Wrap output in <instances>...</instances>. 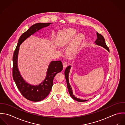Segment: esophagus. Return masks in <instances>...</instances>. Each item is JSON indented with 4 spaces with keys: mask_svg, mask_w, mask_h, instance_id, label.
<instances>
[{
    "mask_svg": "<svg viewBox=\"0 0 125 125\" xmlns=\"http://www.w3.org/2000/svg\"><path fill=\"white\" fill-rule=\"evenodd\" d=\"M63 68L64 69H65L67 67V63L66 61H64L63 63Z\"/></svg>",
    "mask_w": 125,
    "mask_h": 125,
    "instance_id": "1",
    "label": "esophagus"
}]
</instances>
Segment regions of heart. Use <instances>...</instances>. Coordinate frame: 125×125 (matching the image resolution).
I'll return each mask as SVG.
<instances>
[{
    "label": "heart",
    "mask_w": 125,
    "mask_h": 125,
    "mask_svg": "<svg viewBox=\"0 0 125 125\" xmlns=\"http://www.w3.org/2000/svg\"><path fill=\"white\" fill-rule=\"evenodd\" d=\"M77 32L73 29H67L63 31L60 35L59 45L63 46L68 44L76 35ZM84 38L82 34H78L73 42L70 44L67 49V52L70 55L74 54L77 50L78 47Z\"/></svg>",
    "instance_id": "1"
}]
</instances>
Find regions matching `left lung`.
Returning <instances> with one entry per match:
<instances>
[{"instance_id":"obj_1","label":"left lung","mask_w":125,"mask_h":125,"mask_svg":"<svg viewBox=\"0 0 125 125\" xmlns=\"http://www.w3.org/2000/svg\"><path fill=\"white\" fill-rule=\"evenodd\" d=\"M97 34V39L96 40V41H95V43H96V45L101 46L103 47H104V48H105L106 50H107L108 51H109V48L107 47L106 42H105V40L104 38V37L102 35H101V34L99 33L98 32L96 33ZM71 66H69L68 67H67V68L66 69L65 71V78L66 79V82H67V88L69 92V94H70V96L72 97V98H73V99H74L75 100L78 101V102H85L87 101V100H82V99H80L79 98H77V97H76L73 93L72 92V87L69 83V72H70V70L71 69Z\"/></svg>"}]
</instances>
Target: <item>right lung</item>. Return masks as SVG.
<instances>
[{"mask_svg":"<svg viewBox=\"0 0 125 125\" xmlns=\"http://www.w3.org/2000/svg\"><path fill=\"white\" fill-rule=\"evenodd\" d=\"M52 23H38L32 25L19 37L13 55V79L22 95L27 99L33 102L40 101L49 95L53 86V78L57 73L62 71L63 65L61 61H52L49 66L47 75L43 82L36 86L29 84L22 77L18 69L17 59L19 47L27 38L41 29L47 27Z\"/></svg>","mask_w":125,"mask_h":125,"instance_id":"add662e5","label":"right lung"}]
</instances>
